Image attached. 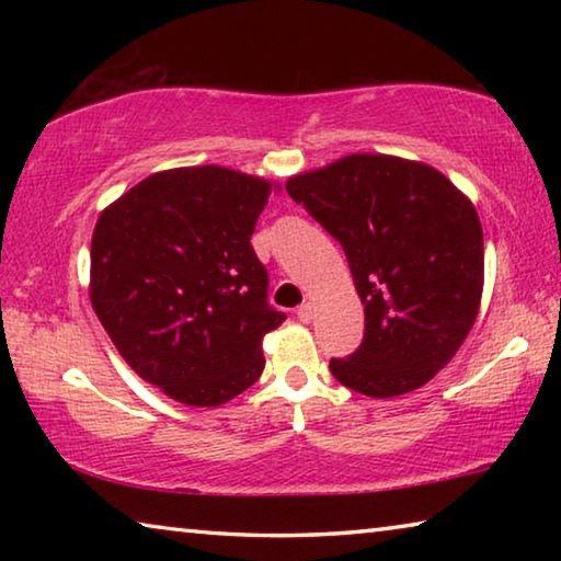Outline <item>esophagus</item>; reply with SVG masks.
Returning a JSON list of instances; mask_svg holds the SVG:
<instances>
[{
  "instance_id": "esophagus-1",
  "label": "esophagus",
  "mask_w": 561,
  "mask_h": 561,
  "mask_svg": "<svg viewBox=\"0 0 561 561\" xmlns=\"http://www.w3.org/2000/svg\"><path fill=\"white\" fill-rule=\"evenodd\" d=\"M297 319L301 321V324H309V321L314 319V304H311V301L301 304V307L297 309Z\"/></svg>"
}]
</instances>
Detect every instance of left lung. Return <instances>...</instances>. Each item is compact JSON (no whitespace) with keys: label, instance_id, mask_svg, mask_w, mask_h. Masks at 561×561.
Returning a JSON list of instances; mask_svg holds the SVG:
<instances>
[{"label":"left lung","instance_id":"1","mask_svg":"<svg viewBox=\"0 0 561 561\" xmlns=\"http://www.w3.org/2000/svg\"><path fill=\"white\" fill-rule=\"evenodd\" d=\"M287 193L341 242L366 331L339 383L371 398L411 393L450 364L478 319L485 247L470 197L440 170L354 153L291 175Z\"/></svg>","mask_w":561,"mask_h":561}]
</instances>
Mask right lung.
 <instances>
[{
    "label": "right lung",
    "instance_id": "add662e5",
    "mask_svg": "<svg viewBox=\"0 0 561 561\" xmlns=\"http://www.w3.org/2000/svg\"><path fill=\"white\" fill-rule=\"evenodd\" d=\"M270 180L222 165L160 170L101 213L89 297L113 346L178 403L215 408L264 371L284 319L250 237Z\"/></svg>",
    "mask_w": 561,
    "mask_h": 561
}]
</instances>
